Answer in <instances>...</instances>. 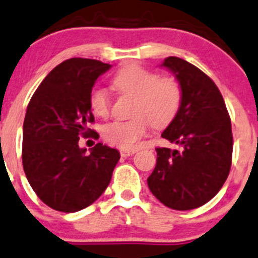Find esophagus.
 <instances>
[{
	"label": "esophagus",
	"mask_w": 258,
	"mask_h": 258,
	"mask_svg": "<svg viewBox=\"0 0 258 258\" xmlns=\"http://www.w3.org/2000/svg\"><path fill=\"white\" fill-rule=\"evenodd\" d=\"M136 149H120V156L121 157H129L132 154L136 153Z\"/></svg>",
	"instance_id": "obj_1"
}]
</instances>
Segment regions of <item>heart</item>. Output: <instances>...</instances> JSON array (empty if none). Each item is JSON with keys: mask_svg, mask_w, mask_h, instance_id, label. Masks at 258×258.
I'll list each match as a JSON object with an SVG mask.
<instances>
[{"mask_svg": "<svg viewBox=\"0 0 258 258\" xmlns=\"http://www.w3.org/2000/svg\"><path fill=\"white\" fill-rule=\"evenodd\" d=\"M111 86L117 94L134 97L129 120H115L104 125L101 134L107 143L122 149L136 148L148 132L149 125L164 129L172 124L182 105V87L172 77H159L158 73L131 63L114 75ZM110 96L105 88H94L90 94L91 111L99 117H107Z\"/></svg>", "mask_w": 258, "mask_h": 258, "instance_id": "b5f03b06", "label": "heart"}]
</instances>
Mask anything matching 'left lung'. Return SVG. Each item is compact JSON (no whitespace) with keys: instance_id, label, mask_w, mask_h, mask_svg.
Masks as SVG:
<instances>
[{"instance_id":"8db88e82","label":"left lung","mask_w":258,"mask_h":258,"mask_svg":"<svg viewBox=\"0 0 258 258\" xmlns=\"http://www.w3.org/2000/svg\"><path fill=\"white\" fill-rule=\"evenodd\" d=\"M182 87V105L162 138L181 151L156 148L157 164L149 176L151 192L175 210L207 204L227 180L232 164V125L219 88L191 63L168 57L162 63Z\"/></svg>"}]
</instances>
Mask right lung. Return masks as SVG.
Listing matches in <instances>:
<instances>
[{
  "label": "right lung",
  "mask_w": 258,
  "mask_h": 258,
  "mask_svg": "<svg viewBox=\"0 0 258 258\" xmlns=\"http://www.w3.org/2000/svg\"><path fill=\"white\" fill-rule=\"evenodd\" d=\"M111 66L71 58L54 68L34 92L23 127V166L29 183L44 204L63 213L85 209L101 196L120 158L114 148L97 143L80 148V137L99 138L90 94Z\"/></svg>",
  "instance_id": "1"
}]
</instances>
